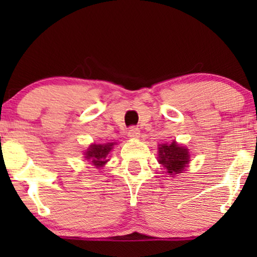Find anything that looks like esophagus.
<instances>
[{"instance_id":"obj_1","label":"esophagus","mask_w":257,"mask_h":257,"mask_svg":"<svg viewBox=\"0 0 257 257\" xmlns=\"http://www.w3.org/2000/svg\"><path fill=\"white\" fill-rule=\"evenodd\" d=\"M127 135L131 139H137L140 137V130L138 127H136V126H131V127L128 128Z\"/></svg>"}]
</instances>
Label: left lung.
<instances>
[{"instance_id":"left-lung-1","label":"left lung","mask_w":257,"mask_h":257,"mask_svg":"<svg viewBox=\"0 0 257 257\" xmlns=\"http://www.w3.org/2000/svg\"><path fill=\"white\" fill-rule=\"evenodd\" d=\"M189 161L188 150L179 146L177 143L161 144L159 147V163L171 175L179 174L185 170Z\"/></svg>"}]
</instances>
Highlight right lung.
Wrapping results in <instances>:
<instances>
[{"label":"right lung","instance_id":"obj_1","mask_svg":"<svg viewBox=\"0 0 257 257\" xmlns=\"http://www.w3.org/2000/svg\"><path fill=\"white\" fill-rule=\"evenodd\" d=\"M114 143H107L104 145H91L90 149L86 151V159H90L96 167H101L106 164V157L113 147Z\"/></svg>","mask_w":257,"mask_h":257}]
</instances>
